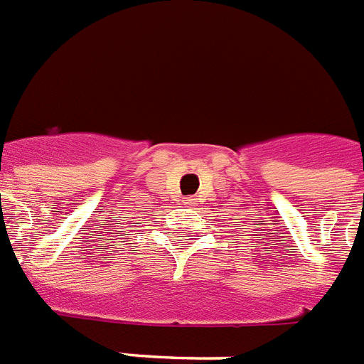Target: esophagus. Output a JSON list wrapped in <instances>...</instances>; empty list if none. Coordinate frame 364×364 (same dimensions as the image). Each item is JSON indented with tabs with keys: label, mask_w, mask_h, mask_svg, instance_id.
<instances>
[{
	"label": "esophagus",
	"mask_w": 364,
	"mask_h": 364,
	"mask_svg": "<svg viewBox=\"0 0 364 364\" xmlns=\"http://www.w3.org/2000/svg\"><path fill=\"white\" fill-rule=\"evenodd\" d=\"M183 205H192L191 198H185V200H183Z\"/></svg>",
	"instance_id": "esophagus-1"
}]
</instances>
